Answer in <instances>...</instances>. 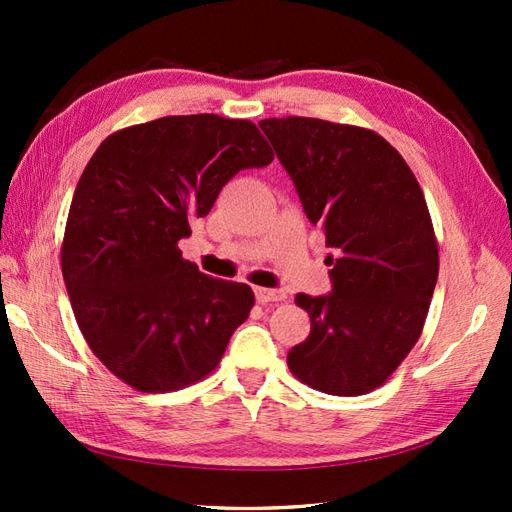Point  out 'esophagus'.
Segmentation results:
<instances>
[{"label":"esophagus","instance_id":"34e87169","mask_svg":"<svg viewBox=\"0 0 512 512\" xmlns=\"http://www.w3.org/2000/svg\"><path fill=\"white\" fill-rule=\"evenodd\" d=\"M255 297L259 303H273V301H286V292L277 288H255Z\"/></svg>","mask_w":512,"mask_h":512}]
</instances>
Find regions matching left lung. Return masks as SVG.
Wrapping results in <instances>:
<instances>
[{
  "label": "left lung",
  "mask_w": 512,
  "mask_h": 512,
  "mask_svg": "<svg viewBox=\"0 0 512 512\" xmlns=\"http://www.w3.org/2000/svg\"><path fill=\"white\" fill-rule=\"evenodd\" d=\"M259 127L336 253L328 295L295 297L312 325L288 352L290 372L325 394H367L416 345L436 290L438 244L420 184L369 129L303 116Z\"/></svg>",
  "instance_id": "obj_1"
}]
</instances>
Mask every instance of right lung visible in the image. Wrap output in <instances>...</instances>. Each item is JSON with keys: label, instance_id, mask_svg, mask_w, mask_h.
Here are the masks:
<instances>
[{"label": "right lung", "instance_id": "1", "mask_svg": "<svg viewBox=\"0 0 512 512\" xmlns=\"http://www.w3.org/2000/svg\"><path fill=\"white\" fill-rule=\"evenodd\" d=\"M275 154L250 121L165 116L107 136L76 184L61 268L96 358L138 391L198 383L255 295L182 259L178 242L224 184Z\"/></svg>", "mask_w": 512, "mask_h": 512}]
</instances>
